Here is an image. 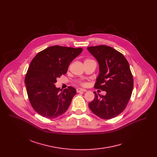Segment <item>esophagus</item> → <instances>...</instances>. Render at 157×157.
<instances>
[{
  "label": "esophagus",
  "instance_id": "34e87169",
  "mask_svg": "<svg viewBox=\"0 0 157 157\" xmlns=\"http://www.w3.org/2000/svg\"><path fill=\"white\" fill-rule=\"evenodd\" d=\"M76 91H77V93H81V92H86L87 91L84 89L78 88V89H76Z\"/></svg>",
  "mask_w": 157,
  "mask_h": 157
}]
</instances>
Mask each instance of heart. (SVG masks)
<instances>
[{
    "instance_id": "b5f03b06",
    "label": "heart",
    "mask_w": 157,
    "mask_h": 157,
    "mask_svg": "<svg viewBox=\"0 0 157 157\" xmlns=\"http://www.w3.org/2000/svg\"><path fill=\"white\" fill-rule=\"evenodd\" d=\"M81 84L82 86H86V84L85 82H81Z\"/></svg>"
}]
</instances>
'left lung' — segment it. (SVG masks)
<instances>
[{
  "instance_id": "obj_1",
  "label": "left lung",
  "mask_w": 157,
  "mask_h": 157,
  "mask_svg": "<svg viewBox=\"0 0 157 157\" xmlns=\"http://www.w3.org/2000/svg\"><path fill=\"white\" fill-rule=\"evenodd\" d=\"M87 49L99 64L100 72L94 88L106 91L105 96L94 92L95 98L89 107L99 117L113 119L125 110L132 93L133 79L128 62L121 53L109 46Z\"/></svg>"
}]
</instances>
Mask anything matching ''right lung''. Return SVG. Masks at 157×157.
I'll return each instance as SVG.
<instances>
[{
  "label": "right lung",
  "instance_id": "add662e5",
  "mask_svg": "<svg viewBox=\"0 0 157 157\" xmlns=\"http://www.w3.org/2000/svg\"><path fill=\"white\" fill-rule=\"evenodd\" d=\"M82 51V48L55 45L40 52L32 60L25 82L30 102L40 116L55 119L68 109L76 89L68 86L62 91L55 84Z\"/></svg>",
  "mask_w": 157,
  "mask_h": 157
}]
</instances>
